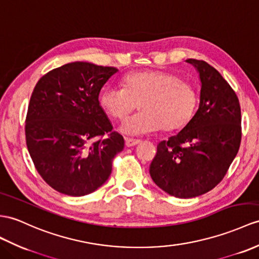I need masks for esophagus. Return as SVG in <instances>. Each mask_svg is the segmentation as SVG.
I'll return each instance as SVG.
<instances>
[{"label": "esophagus", "instance_id": "esophagus-1", "mask_svg": "<svg viewBox=\"0 0 259 259\" xmlns=\"http://www.w3.org/2000/svg\"><path fill=\"white\" fill-rule=\"evenodd\" d=\"M141 141L138 140H133V138H125V145L127 147H133V146H136L137 144H140Z\"/></svg>", "mask_w": 259, "mask_h": 259}]
</instances>
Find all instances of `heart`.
<instances>
[{
    "mask_svg": "<svg viewBox=\"0 0 259 259\" xmlns=\"http://www.w3.org/2000/svg\"><path fill=\"white\" fill-rule=\"evenodd\" d=\"M124 88L108 85L100 93V104L112 118L123 121L138 104L141 112L122 126L133 136L184 128L199 104L195 88L177 74L161 70L137 71L123 78Z\"/></svg>",
    "mask_w": 259,
    "mask_h": 259,
    "instance_id": "obj_1",
    "label": "heart"
}]
</instances>
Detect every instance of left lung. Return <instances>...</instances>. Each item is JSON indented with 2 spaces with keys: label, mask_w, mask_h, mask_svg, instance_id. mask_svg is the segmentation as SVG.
Returning <instances> with one entry per match:
<instances>
[{
  "label": "left lung",
  "mask_w": 259,
  "mask_h": 259,
  "mask_svg": "<svg viewBox=\"0 0 259 259\" xmlns=\"http://www.w3.org/2000/svg\"><path fill=\"white\" fill-rule=\"evenodd\" d=\"M201 81L199 109L178 134L157 145L151 179L176 198H194L219 185L241 145V106L234 90L215 68L187 59Z\"/></svg>",
  "instance_id": "8db88e82"
}]
</instances>
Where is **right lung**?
Here are the masks:
<instances>
[{
	"instance_id": "obj_1",
	"label": "right lung",
	"mask_w": 259,
	"mask_h": 259,
	"mask_svg": "<svg viewBox=\"0 0 259 259\" xmlns=\"http://www.w3.org/2000/svg\"><path fill=\"white\" fill-rule=\"evenodd\" d=\"M117 71L114 67L74 61L37 82L25 135L35 168L56 191L82 197L109 179L124 138L112 131L99 94Z\"/></svg>"
}]
</instances>
